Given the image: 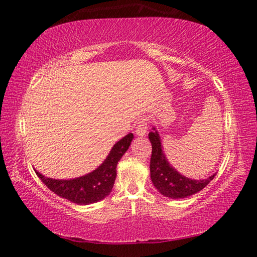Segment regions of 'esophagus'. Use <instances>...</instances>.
<instances>
[{
  "label": "esophagus",
  "instance_id": "esophagus-1",
  "mask_svg": "<svg viewBox=\"0 0 257 257\" xmlns=\"http://www.w3.org/2000/svg\"><path fill=\"white\" fill-rule=\"evenodd\" d=\"M147 129H149V122H147V119L146 118L138 119L136 123V135H138V136H145L147 133Z\"/></svg>",
  "mask_w": 257,
  "mask_h": 257
}]
</instances>
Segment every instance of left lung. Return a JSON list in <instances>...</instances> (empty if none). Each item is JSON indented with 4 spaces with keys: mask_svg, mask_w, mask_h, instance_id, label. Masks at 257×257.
Segmentation results:
<instances>
[{
    "mask_svg": "<svg viewBox=\"0 0 257 257\" xmlns=\"http://www.w3.org/2000/svg\"><path fill=\"white\" fill-rule=\"evenodd\" d=\"M150 142L152 144L151 156V179L155 188L161 194L169 198H185L201 191L210 184L215 175L203 180L189 179L180 175L175 168H172L168 162L163 153L162 143L158 132L153 128V132L149 134Z\"/></svg>",
    "mask_w": 257,
    "mask_h": 257,
    "instance_id": "8db88e82",
    "label": "left lung"
}]
</instances>
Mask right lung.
Segmentation results:
<instances>
[{
    "instance_id": "right-lung-1",
    "label": "right lung",
    "mask_w": 257,
    "mask_h": 257,
    "mask_svg": "<svg viewBox=\"0 0 257 257\" xmlns=\"http://www.w3.org/2000/svg\"><path fill=\"white\" fill-rule=\"evenodd\" d=\"M134 135L130 133L119 142L108 153L104 162L93 172L69 180L52 179L44 177L38 171L36 175L47 188L58 196L76 203L78 205H88L105 198L111 193L116 177V164L129 149Z\"/></svg>"
}]
</instances>
